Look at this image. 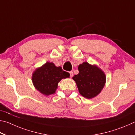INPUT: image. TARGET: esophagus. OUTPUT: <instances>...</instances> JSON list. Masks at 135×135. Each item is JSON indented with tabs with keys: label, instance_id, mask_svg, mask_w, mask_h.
<instances>
[{
	"label": "esophagus",
	"instance_id": "esophagus-1",
	"mask_svg": "<svg viewBox=\"0 0 135 135\" xmlns=\"http://www.w3.org/2000/svg\"><path fill=\"white\" fill-rule=\"evenodd\" d=\"M69 74H70V77H73V76H74V73H73V72L72 71H71V72H69Z\"/></svg>",
	"mask_w": 135,
	"mask_h": 135
}]
</instances>
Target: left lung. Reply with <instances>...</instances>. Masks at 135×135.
Masks as SVG:
<instances>
[{"mask_svg": "<svg viewBox=\"0 0 135 135\" xmlns=\"http://www.w3.org/2000/svg\"><path fill=\"white\" fill-rule=\"evenodd\" d=\"M79 74L72 78L76 82L79 93L84 97L91 99L100 94L104 87L106 76L96 65L86 61L78 66Z\"/></svg>", "mask_w": 135, "mask_h": 135, "instance_id": "left-lung-1", "label": "left lung"}]
</instances>
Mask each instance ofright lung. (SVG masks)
Returning <instances> with one entry per match:
<instances>
[{"instance_id": "add662e5", "label": "right lung", "mask_w": 135, "mask_h": 135, "mask_svg": "<svg viewBox=\"0 0 135 135\" xmlns=\"http://www.w3.org/2000/svg\"><path fill=\"white\" fill-rule=\"evenodd\" d=\"M69 76V73L63 70L60 66L57 67L53 63L47 61L33 72L32 81L37 91L49 96L56 93L58 83L61 79Z\"/></svg>"}]
</instances>
